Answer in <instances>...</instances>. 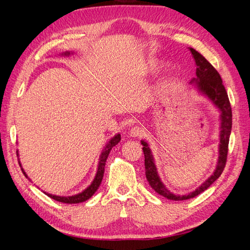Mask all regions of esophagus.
<instances>
[{
	"label": "esophagus",
	"instance_id": "34e87169",
	"mask_svg": "<svg viewBox=\"0 0 250 250\" xmlns=\"http://www.w3.org/2000/svg\"><path fill=\"white\" fill-rule=\"evenodd\" d=\"M144 130L142 129V127H139V126H134L132 127L130 131H129V135L131 138H139L141 137V135L143 134Z\"/></svg>",
	"mask_w": 250,
	"mask_h": 250
}]
</instances>
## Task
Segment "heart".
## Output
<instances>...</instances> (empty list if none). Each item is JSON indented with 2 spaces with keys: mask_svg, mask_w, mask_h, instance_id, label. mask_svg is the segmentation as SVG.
<instances>
[{
  "mask_svg": "<svg viewBox=\"0 0 250 250\" xmlns=\"http://www.w3.org/2000/svg\"><path fill=\"white\" fill-rule=\"evenodd\" d=\"M158 65H160V63H158V62H156V60H149V62L146 63V69L150 71H154L157 69Z\"/></svg>",
  "mask_w": 250,
  "mask_h": 250,
  "instance_id": "heart-1",
  "label": "heart"
}]
</instances>
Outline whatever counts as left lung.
Masks as SVG:
<instances>
[{
  "mask_svg": "<svg viewBox=\"0 0 250 250\" xmlns=\"http://www.w3.org/2000/svg\"><path fill=\"white\" fill-rule=\"evenodd\" d=\"M190 51L195 59L196 63V77L191 80V84L195 85L196 88L199 90V93L207 96L208 99L213 102L216 106L221 111V126H220V144H219V157L216 169L214 173L204 181V183L196 188L195 191L188 193L187 195H174L171 193L165 185L162 183V180L158 176L156 167L154 164V160L151 150L149 148L148 143L145 141H141L145 155V171H146V178L149 185L153 190L164 197L170 200H187L195 197L199 195L203 191H206L208 188L210 187L211 184L215 183V180L220 177L222 174L226 158H228L229 152V135L231 131V123H232V113L231 107L228 93L222 83V79L220 75L217 72L215 67L211 65L208 60L204 58L199 52L196 51L193 48H190Z\"/></svg>",
  "mask_w": 250,
  "mask_h": 250,
  "instance_id": "left-lung-1",
  "label": "left lung"
}]
</instances>
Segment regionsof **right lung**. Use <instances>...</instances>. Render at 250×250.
<instances>
[{
    "instance_id": "right-lung-1",
    "label": "right lung",
    "mask_w": 250,
    "mask_h": 250,
    "mask_svg": "<svg viewBox=\"0 0 250 250\" xmlns=\"http://www.w3.org/2000/svg\"><path fill=\"white\" fill-rule=\"evenodd\" d=\"M71 54V52H63L62 56H69ZM121 141V135L120 133L115 135V137L111 138V140L106 144V146H105L103 152L101 153L100 155V160H99V164H98V170H97V174L96 176L93 180V183L90 184V186H88L84 191H82L81 193L79 194H76L74 196H67V197H63V196H56V195H52V194H48L44 192V194L48 195L50 198L54 199L56 201H59V202H63V203H80V202H83L85 201L87 199H89L92 196L95 194V192L98 190V188H99V186L101 185V181L103 179V175H104V168H105V163H106V160L108 157V154L110 152V150L115 147L116 145H118V144L120 143ZM17 154H18V151H17ZM19 155V154H18ZM20 163V162H19ZM21 168V165L20 164ZM21 172L24 173V175L28 178L26 172L24 171V169L21 168Z\"/></svg>"
}]
</instances>
